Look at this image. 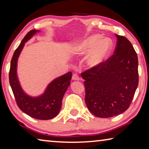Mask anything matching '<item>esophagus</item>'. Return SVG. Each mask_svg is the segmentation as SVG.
I'll use <instances>...</instances> for the list:
<instances>
[{
	"instance_id": "1",
	"label": "esophagus",
	"mask_w": 149,
	"mask_h": 149,
	"mask_svg": "<svg viewBox=\"0 0 149 149\" xmlns=\"http://www.w3.org/2000/svg\"><path fill=\"white\" fill-rule=\"evenodd\" d=\"M72 79L73 80H76V81H79L80 79V78L79 77V75H78L76 73H74V74L72 75Z\"/></svg>"
}]
</instances>
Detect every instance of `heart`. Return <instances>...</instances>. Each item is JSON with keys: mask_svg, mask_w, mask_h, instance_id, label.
Listing matches in <instances>:
<instances>
[{"mask_svg": "<svg viewBox=\"0 0 149 149\" xmlns=\"http://www.w3.org/2000/svg\"><path fill=\"white\" fill-rule=\"evenodd\" d=\"M112 42L107 39H102L99 35H91L85 39L77 49L79 55L86 54L91 52L87 58V64L91 67L97 66L101 64L109 54Z\"/></svg>", "mask_w": 149, "mask_h": 149, "instance_id": "heart-1", "label": "heart"}]
</instances>
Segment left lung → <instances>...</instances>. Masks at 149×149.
Listing matches in <instances>:
<instances>
[{
  "instance_id": "obj_1",
  "label": "left lung",
  "mask_w": 149,
  "mask_h": 149,
  "mask_svg": "<svg viewBox=\"0 0 149 149\" xmlns=\"http://www.w3.org/2000/svg\"><path fill=\"white\" fill-rule=\"evenodd\" d=\"M114 54L81 74L84 81L85 103L92 114L110 118L125 112L139 84L138 58L126 37L116 34Z\"/></svg>"
}]
</instances>
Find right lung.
<instances>
[{"label": "right lung", "mask_w": 149, "mask_h": 149, "mask_svg": "<svg viewBox=\"0 0 149 149\" xmlns=\"http://www.w3.org/2000/svg\"><path fill=\"white\" fill-rule=\"evenodd\" d=\"M37 31H39L32 29L27 33L15 50L11 60L9 81L15 100L19 109L31 118L47 120L56 117L61 109L63 97L70 84L72 74L71 72H69L54 79L48 85L43 94L39 97H29L24 92L17 77V58L25 42L31 39Z\"/></svg>", "instance_id": "add662e5"}]
</instances>
